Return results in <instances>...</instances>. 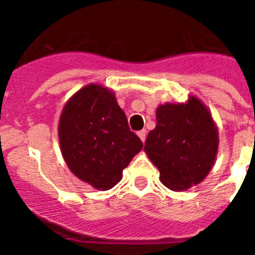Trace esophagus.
Returning a JSON list of instances; mask_svg holds the SVG:
<instances>
[{
	"label": "esophagus",
	"mask_w": 255,
	"mask_h": 255,
	"mask_svg": "<svg viewBox=\"0 0 255 255\" xmlns=\"http://www.w3.org/2000/svg\"><path fill=\"white\" fill-rule=\"evenodd\" d=\"M137 134H138V137H140V138H141V141H142V142H145V140H146V130L145 129L138 130V132H137Z\"/></svg>",
	"instance_id": "esophagus-1"
}]
</instances>
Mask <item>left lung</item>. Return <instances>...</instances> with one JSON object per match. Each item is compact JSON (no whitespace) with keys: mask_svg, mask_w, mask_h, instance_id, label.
Returning a JSON list of instances; mask_svg holds the SVG:
<instances>
[{"mask_svg":"<svg viewBox=\"0 0 255 255\" xmlns=\"http://www.w3.org/2000/svg\"><path fill=\"white\" fill-rule=\"evenodd\" d=\"M218 128L198 97L185 104L156 108V127L150 130L145 152L160 172V181L173 191L189 190L204 180L216 161Z\"/></svg>","mask_w":255,"mask_h":255,"instance_id":"1","label":"left lung"}]
</instances>
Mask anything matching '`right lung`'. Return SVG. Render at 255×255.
Returning a JSON list of instances; mask_svg holds the SVG:
<instances>
[{
	"mask_svg": "<svg viewBox=\"0 0 255 255\" xmlns=\"http://www.w3.org/2000/svg\"><path fill=\"white\" fill-rule=\"evenodd\" d=\"M59 142L73 174L103 191L122 180L123 169L142 149L114 92L95 83L66 101L59 121Z\"/></svg>",
	"mask_w": 255,
	"mask_h": 255,
	"instance_id": "obj_1",
	"label": "right lung"
}]
</instances>
